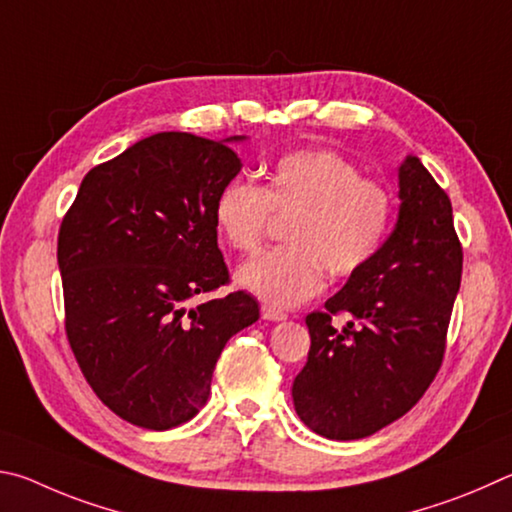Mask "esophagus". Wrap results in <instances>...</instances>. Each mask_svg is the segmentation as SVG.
Here are the masks:
<instances>
[{"label": "esophagus", "instance_id": "34e87169", "mask_svg": "<svg viewBox=\"0 0 512 512\" xmlns=\"http://www.w3.org/2000/svg\"><path fill=\"white\" fill-rule=\"evenodd\" d=\"M261 317H263L265 321H285V319H288V315H285V312L276 310V308H272V306H263V308H261Z\"/></svg>", "mask_w": 512, "mask_h": 512}]
</instances>
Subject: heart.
<instances>
[{"label":"heart","mask_w":512,"mask_h":512,"mask_svg":"<svg viewBox=\"0 0 512 512\" xmlns=\"http://www.w3.org/2000/svg\"><path fill=\"white\" fill-rule=\"evenodd\" d=\"M272 213L290 215V245L245 263L236 281L274 308H292L321 290L324 267L348 276L371 261L387 236L391 197L337 152L297 150L265 170L263 186L231 182L213 204L220 236L245 254L263 242Z\"/></svg>","instance_id":"1"}]
</instances>
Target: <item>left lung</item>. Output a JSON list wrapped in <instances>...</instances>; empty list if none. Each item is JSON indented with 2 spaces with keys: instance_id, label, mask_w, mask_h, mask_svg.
Returning <instances> with one entry per match:
<instances>
[{
  "instance_id": "obj_1",
  "label": "left lung",
  "mask_w": 512,
  "mask_h": 512,
  "mask_svg": "<svg viewBox=\"0 0 512 512\" xmlns=\"http://www.w3.org/2000/svg\"><path fill=\"white\" fill-rule=\"evenodd\" d=\"M396 227L324 312L306 317L308 362L292 384L299 418L330 441H357L423 398L441 369L463 249L452 202L418 157L398 168ZM344 311L337 331L332 317Z\"/></svg>"
}]
</instances>
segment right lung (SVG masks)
Returning <instances> with one entry per match:
<instances>
[{
  "label": "right lung",
  "mask_w": 512,
  "mask_h": 512,
  "mask_svg": "<svg viewBox=\"0 0 512 512\" xmlns=\"http://www.w3.org/2000/svg\"><path fill=\"white\" fill-rule=\"evenodd\" d=\"M157 132L85 175L58 233L65 328L105 407L155 432L191 420L211 393L224 344L258 321L231 292L215 197L240 173L229 143Z\"/></svg>",
  "instance_id": "1"
}]
</instances>
